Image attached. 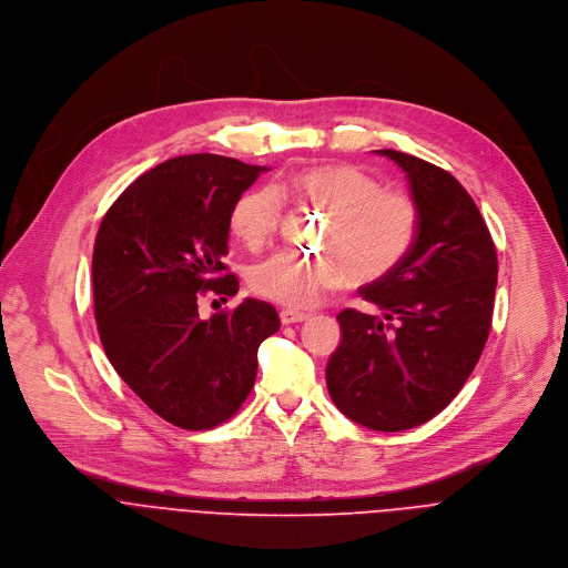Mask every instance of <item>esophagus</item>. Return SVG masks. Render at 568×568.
Returning a JSON list of instances; mask_svg holds the SVG:
<instances>
[{"label": "esophagus", "mask_w": 568, "mask_h": 568, "mask_svg": "<svg viewBox=\"0 0 568 568\" xmlns=\"http://www.w3.org/2000/svg\"><path fill=\"white\" fill-rule=\"evenodd\" d=\"M280 320H282V324H284V326H291V324L306 322V320H308V315H306V313H297V311H288V308H284V311L280 313Z\"/></svg>", "instance_id": "esophagus-1"}]
</instances>
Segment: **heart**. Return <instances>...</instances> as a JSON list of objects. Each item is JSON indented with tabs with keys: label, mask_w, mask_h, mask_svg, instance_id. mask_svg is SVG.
<instances>
[{
	"label": "heart",
	"mask_w": 568,
	"mask_h": 568,
	"mask_svg": "<svg viewBox=\"0 0 568 568\" xmlns=\"http://www.w3.org/2000/svg\"><path fill=\"white\" fill-rule=\"evenodd\" d=\"M282 190L304 205L328 214L320 248L326 255H273L251 271L257 295L288 308H311L324 293L349 282L372 284L387 277L412 251L420 210L409 192L383 183L345 163H324L295 172ZM284 214L275 185L244 192L231 207V231L248 248L266 246Z\"/></svg>",
	"instance_id": "obj_1"
}]
</instances>
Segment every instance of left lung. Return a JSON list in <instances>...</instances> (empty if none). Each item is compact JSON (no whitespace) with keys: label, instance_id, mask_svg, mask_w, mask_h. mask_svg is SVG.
I'll list each match as a JSON object with an SVG mask.
<instances>
[{"label":"left lung","instance_id":"left-lung-1","mask_svg":"<svg viewBox=\"0 0 568 568\" xmlns=\"http://www.w3.org/2000/svg\"><path fill=\"white\" fill-rule=\"evenodd\" d=\"M376 152L407 174L420 225L407 257L361 288L383 315H337L343 343L328 358L326 387L352 420L400 432L445 409L479 363L493 322L497 251L455 176L405 152Z\"/></svg>","mask_w":568,"mask_h":568}]
</instances>
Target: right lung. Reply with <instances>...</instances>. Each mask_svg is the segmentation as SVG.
Wrapping results in <instances>:
<instances>
[{
    "label": "right lung",
    "mask_w": 568,
    "mask_h": 568,
    "mask_svg": "<svg viewBox=\"0 0 568 568\" xmlns=\"http://www.w3.org/2000/svg\"><path fill=\"white\" fill-rule=\"evenodd\" d=\"M266 172L216 154L170 159L106 210L93 244V313L113 369L161 418L210 429L237 414L257 349L280 328L273 304L199 315L207 291L237 295L225 273L231 207Z\"/></svg>",
    "instance_id": "obj_1"
}]
</instances>
